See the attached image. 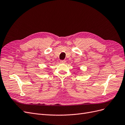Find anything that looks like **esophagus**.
Masks as SVG:
<instances>
[{"mask_svg": "<svg viewBox=\"0 0 125 125\" xmlns=\"http://www.w3.org/2000/svg\"><path fill=\"white\" fill-rule=\"evenodd\" d=\"M60 63H65L66 62V60H61V61H60Z\"/></svg>", "mask_w": 125, "mask_h": 125, "instance_id": "obj_1", "label": "esophagus"}]
</instances>
